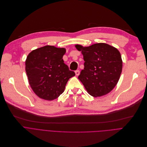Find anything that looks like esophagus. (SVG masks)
Segmentation results:
<instances>
[{
  "label": "esophagus",
  "instance_id": "34e87169",
  "mask_svg": "<svg viewBox=\"0 0 147 147\" xmlns=\"http://www.w3.org/2000/svg\"><path fill=\"white\" fill-rule=\"evenodd\" d=\"M80 71L79 70H77V71H75V75H76V76H78V75H80Z\"/></svg>",
  "mask_w": 147,
  "mask_h": 147
}]
</instances>
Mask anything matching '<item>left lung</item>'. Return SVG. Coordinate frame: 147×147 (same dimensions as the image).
Masks as SVG:
<instances>
[{
  "label": "left lung",
  "mask_w": 147,
  "mask_h": 147,
  "mask_svg": "<svg viewBox=\"0 0 147 147\" xmlns=\"http://www.w3.org/2000/svg\"><path fill=\"white\" fill-rule=\"evenodd\" d=\"M81 51L84 68L78 79L91 96L97 97L109 93L117 84L122 71V60L119 51L103 42L88 47L75 45Z\"/></svg>",
  "instance_id": "8db88e82"
}]
</instances>
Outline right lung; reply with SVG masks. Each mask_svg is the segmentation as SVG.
<instances>
[{
	"label": "right lung",
	"instance_id": "right-lung-1",
	"mask_svg": "<svg viewBox=\"0 0 147 147\" xmlns=\"http://www.w3.org/2000/svg\"><path fill=\"white\" fill-rule=\"evenodd\" d=\"M65 48L45 46L32 50L25 60V71L34 92L51 101L62 94L69 79L75 75L64 63Z\"/></svg>",
	"mask_w": 147,
	"mask_h": 147
}]
</instances>
